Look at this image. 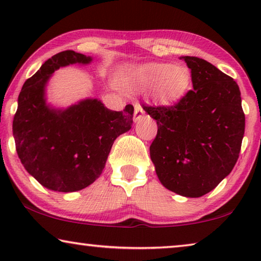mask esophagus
Masks as SVG:
<instances>
[{
  "mask_svg": "<svg viewBox=\"0 0 261 261\" xmlns=\"http://www.w3.org/2000/svg\"><path fill=\"white\" fill-rule=\"evenodd\" d=\"M145 112L141 108V106L139 103H135V114H134V120L137 121H140L141 118H143Z\"/></svg>",
  "mask_w": 261,
  "mask_h": 261,
  "instance_id": "obj_1",
  "label": "esophagus"
}]
</instances>
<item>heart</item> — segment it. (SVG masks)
Returning a JSON list of instances; mask_svg holds the SVG:
<instances>
[{
	"label": "heart",
	"instance_id": "heart-1",
	"mask_svg": "<svg viewBox=\"0 0 261 261\" xmlns=\"http://www.w3.org/2000/svg\"><path fill=\"white\" fill-rule=\"evenodd\" d=\"M124 81L138 91L154 90L162 102L178 99L190 85V72L182 65L167 63H145L129 69Z\"/></svg>",
	"mask_w": 261,
	"mask_h": 261
}]
</instances>
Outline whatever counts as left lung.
I'll return each instance as SVG.
<instances>
[{"instance_id": "left-lung-1", "label": "left lung", "mask_w": 261, "mask_h": 261, "mask_svg": "<svg viewBox=\"0 0 261 261\" xmlns=\"http://www.w3.org/2000/svg\"><path fill=\"white\" fill-rule=\"evenodd\" d=\"M193 90L173 106L143 108L156 121L149 146L165 188L198 198L218 187L240 156L245 129L241 91L231 77L199 57L183 56Z\"/></svg>"}]
</instances>
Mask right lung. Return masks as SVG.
<instances>
[{
  "label": "right lung",
  "mask_w": 261,
  "mask_h": 261,
  "mask_svg": "<svg viewBox=\"0 0 261 261\" xmlns=\"http://www.w3.org/2000/svg\"><path fill=\"white\" fill-rule=\"evenodd\" d=\"M90 56L61 51L47 60L24 83L12 122L16 151L30 175L57 192L91 185L102 173L114 140L129 131L134 107L123 112L86 99L62 110L46 105L45 87L51 73L69 64L90 63Z\"/></svg>",
  "instance_id": "obj_1"
}]
</instances>
